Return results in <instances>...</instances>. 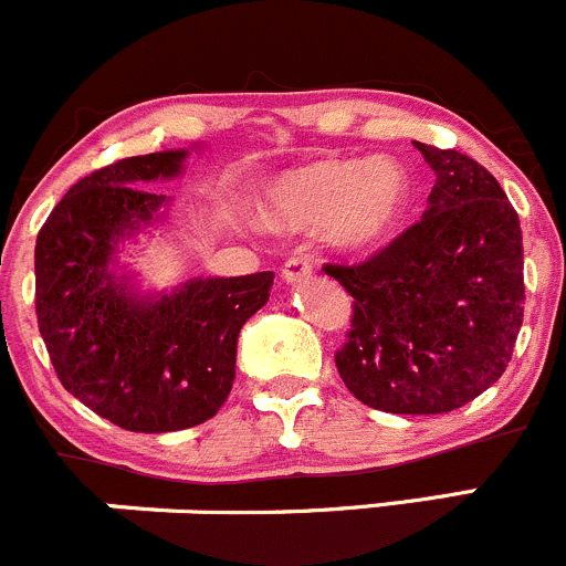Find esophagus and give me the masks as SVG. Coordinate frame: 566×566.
<instances>
[{"label":"esophagus","mask_w":566,"mask_h":566,"mask_svg":"<svg viewBox=\"0 0 566 566\" xmlns=\"http://www.w3.org/2000/svg\"><path fill=\"white\" fill-rule=\"evenodd\" d=\"M313 275V261L311 255H291L289 261H285L283 266V281L285 283H300L305 281V277Z\"/></svg>","instance_id":"esophagus-1"}]
</instances>
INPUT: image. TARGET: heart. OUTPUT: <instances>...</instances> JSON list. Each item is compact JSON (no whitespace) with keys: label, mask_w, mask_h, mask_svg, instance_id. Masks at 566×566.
Returning a JSON list of instances; mask_svg holds the SVG:
<instances>
[{"label":"heart","mask_w":566,"mask_h":566,"mask_svg":"<svg viewBox=\"0 0 566 566\" xmlns=\"http://www.w3.org/2000/svg\"><path fill=\"white\" fill-rule=\"evenodd\" d=\"M410 181L399 161L322 159L285 172L275 184L266 214L275 226H327L329 242L366 250L382 242L405 214Z\"/></svg>","instance_id":"b5f03b06"}]
</instances>
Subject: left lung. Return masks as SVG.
<instances>
[{"mask_svg": "<svg viewBox=\"0 0 566 566\" xmlns=\"http://www.w3.org/2000/svg\"><path fill=\"white\" fill-rule=\"evenodd\" d=\"M429 211L360 264H324L352 294L335 352L346 388L396 416H438L497 382L523 324V233L501 184L454 148L416 143Z\"/></svg>", "mask_w": 566, "mask_h": 566, "instance_id": "1", "label": "left lung"}]
</instances>
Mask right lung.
<instances>
[{"mask_svg":"<svg viewBox=\"0 0 566 566\" xmlns=\"http://www.w3.org/2000/svg\"><path fill=\"white\" fill-rule=\"evenodd\" d=\"M184 150L128 156L76 181L35 244V313L57 379L128 432H176L217 416L237 377L242 324L270 300L275 272L189 281L137 300L109 272L117 239L150 220Z\"/></svg>","mask_w":566,"mask_h":566,"instance_id":"1","label":"right lung"}]
</instances>
